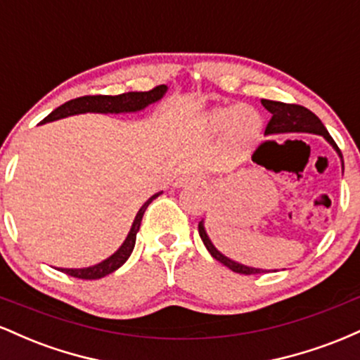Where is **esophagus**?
<instances>
[{"mask_svg":"<svg viewBox=\"0 0 360 360\" xmlns=\"http://www.w3.org/2000/svg\"><path fill=\"white\" fill-rule=\"evenodd\" d=\"M203 181L205 179H203V174H201V172L188 171V172H184V174L176 181V186H177V188H184V186L201 184V183H203Z\"/></svg>","mask_w":360,"mask_h":360,"instance_id":"1","label":"esophagus"}]
</instances>
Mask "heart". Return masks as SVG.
Masks as SVG:
<instances>
[{
  "label": "heart",
  "instance_id": "1",
  "mask_svg": "<svg viewBox=\"0 0 360 360\" xmlns=\"http://www.w3.org/2000/svg\"><path fill=\"white\" fill-rule=\"evenodd\" d=\"M203 127L210 131L226 128L232 142L247 146L259 135L262 128V118L259 111L250 106H220L210 110L203 117Z\"/></svg>",
  "mask_w": 360,
  "mask_h": 360
}]
</instances>
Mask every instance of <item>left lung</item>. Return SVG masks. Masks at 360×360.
I'll return each mask as SVG.
<instances>
[{"label": "left lung", "mask_w": 360, "mask_h": 360, "mask_svg": "<svg viewBox=\"0 0 360 360\" xmlns=\"http://www.w3.org/2000/svg\"><path fill=\"white\" fill-rule=\"evenodd\" d=\"M262 106L266 108L269 113L272 115L271 122L267 123L266 127V135H279V134H315V135H321L330 146L333 147V150L337 152L338 157L342 160V172H344V159H342V152L340 148L337 147L335 140L330 137L328 130H326L321 120L316 117L315 113H311L308 108L300 105H286V103H279V101H271V100H260ZM198 232H200L201 240H203L205 247L208 249L212 257H214L218 262H221L223 266H226L229 269H232L233 272H238V274H260V272H269L264 269H257V267H249L243 266V264L235 262V260L229 259L226 255H223L217 247L213 245V242L210 240L208 233L205 230V223L203 220L200 221L198 225Z\"/></svg>", "instance_id": "left-lung-1"}]
</instances>
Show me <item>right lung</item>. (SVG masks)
Wrapping results in <instances>:
<instances>
[{"label":"right lung","instance_id":"right-lung-1","mask_svg":"<svg viewBox=\"0 0 360 360\" xmlns=\"http://www.w3.org/2000/svg\"><path fill=\"white\" fill-rule=\"evenodd\" d=\"M166 93L167 86L160 84L150 91H130V93L118 94V96H105V94L81 96L60 105L59 108L53 110L52 113L49 115V117H45L40 123H49L53 122V120H60L81 113H135V111L146 110L148 105H152V103L162 100ZM160 194H162V191L155 193L154 196L148 198L146 203L142 205V208L139 210L137 214H135V220L131 223L130 232H128L127 238L123 240L122 245L118 247V250L115 252V254H111L110 257L101 260V262L94 264V266L81 267V269H64V267H59V271L65 272L68 276H72V278L100 279L111 274V272H115L118 267H122L128 260V257H130L131 252H134L135 240H137V233L140 230V223H142V217L143 213H146L147 206L150 205L157 196H160Z\"/></svg>","mask_w":360,"mask_h":360}]
</instances>
